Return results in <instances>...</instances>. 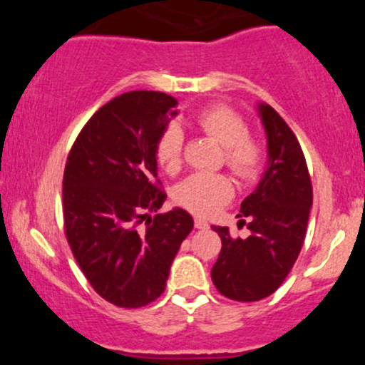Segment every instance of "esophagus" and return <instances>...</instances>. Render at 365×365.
Instances as JSON below:
<instances>
[{
	"label": "esophagus",
	"instance_id": "34e87169",
	"mask_svg": "<svg viewBox=\"0 0 365 365\" xmlns=\"http://www.w3.org/2000/svg\"><path fill=\"white\" fill-rule=\"evenodd\" d=\"M194 223H195V228H199V230H206V228H209L207 221L202 220V217H195Z\"/></svg>",
	"mask_w": 365,
	"mask_h": 365
}]
</instances>
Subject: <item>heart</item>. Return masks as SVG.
I'll list each match as a JSON object with an SVG mask.
<instances>
[{
	"instance_id": "obj_1",
	"label": "heart",
	"mask_w": 365,
	"mask_h": 365,
	"mask_svg": "<svg viewBox=\"0 0 365 365\" xmlns=\"http://www.w3.org/2000/svg\"><path fill=\"white\" fill-rule=\"evenodd\" d=\"M195 123L225 148V163L238 177H252L262 163V148L247 135L244 118L232 108L215 104L195 116ZM183 133L178 125L163 130L156 142V159L166 171H175L182 161ZM233 195V183L221 173H194L175 188V200L194 215L215 212Z\"/></svg>"
}]
</instances>
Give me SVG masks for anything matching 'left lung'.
<instances>
[{"mask_svg": "<svg viewBox=\"0 0 365 365\" xmlns=\"http://www.w3.org/2000/svg\"><path fill=\"white\" fill-rule=\"evenodd\" d=\"M257 111L267 137V168L238 215L249 217L250 235L233 238L226 226H212L221 237L212 283L238 302H255L278 290L302 249L312 207L311 177L295 133L269 104L259 103Z\"/></svg>", "mask_w": 365, "mask_h": 365, "instance_id": "obj_1", "label": "left lung"}]
</instances>
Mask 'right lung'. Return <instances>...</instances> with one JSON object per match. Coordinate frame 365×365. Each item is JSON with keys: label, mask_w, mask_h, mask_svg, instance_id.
<instances>
[{"label": "right lung", "mask_w": 365, "mask_h": 365, "mask_svg": "<svg viewBox=\"0 0 365 365\" xmlns=\"http://www.w3.org/2000/svg\"><path fill=\"white\" fill-rule=\"evenodd\" d=\"M177 104L165 92H125L92 115L66 159V240L91 287L118 307H144L165 292L171 262L194 228L180 207L158 215L166 194L156 142Z\"/></svg>", "instance_id": "1"}]
</instances>
